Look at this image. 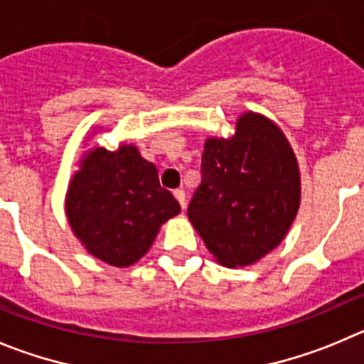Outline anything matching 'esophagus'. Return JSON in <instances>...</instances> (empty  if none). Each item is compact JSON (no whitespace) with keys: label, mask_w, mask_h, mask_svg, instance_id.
Wrapping results in <instances>:
<instances>
[{"label":"esophagus","mask_w":364,"mask_h":364,"mask_svg":"<svg viewBox=\"0 0 364 364\" xmlns=\"http://www.w3.org/2000/svg\"><path fill=\"white\" fill-rule=\"evenodd\" d=\"M174 198L178 199V203H179V205H181V208L185 210V208H186V196H185V190H181V188L174 190Z\"/></svg>","instance_id":"obj_1"}]
</instances>
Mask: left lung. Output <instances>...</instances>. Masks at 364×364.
Masks as SVG:
<instances>
[{
	"instance_id": "left-lung-1",
	"label": "left lung",
	"mask_w": 364,
	"mask_h": 364,
	"mask_svg": "<svg viewBox=\"0 0 364 364\" xmlns=\"http://www.w3.org/2000/svg\"><path fill=\"white\" fill-rule=\"evenodd\" d=\"M188 219L228 267L255 264L282 242L300 206V172L284 132L246 113L228 140L210 138Z\"/></svg>"
}]
</instances>
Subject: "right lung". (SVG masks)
<instances>
[{"instance_id": "add662e5", "label": "right lung", "mask_w": 364, "mask_h": 364, "mask_svg": "<svg viewBox=\"0 0 364 364\" xmlns=\"http://www.w3.org/2000/svg\"><path fill=\"white\" fill-rule=\"evenodd\" d=\"M179 212L174 196L159 185L156 166L132 145L117 152L91 151L68 188L73 233L93 257L111 266L141 259L159 226Z\"/></svg>"}]
</instances>
